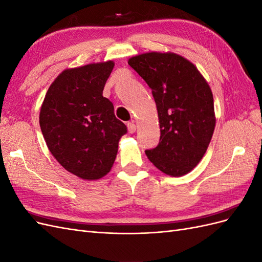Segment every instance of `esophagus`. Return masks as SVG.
<instances>
[{
  "label": "esophagus",
  "mask_w": 262,
  "mask_h": 262,
  "mask_svg": "<svg viewBox=\"0 0 262 262\" xmlns=\"http://www.w3.org/2000/svg\"><path fill=\"white\" fill-rule=\"evenodd\" d=\"M126 125H128V130H129L130 133H134L137 131V126H136V124H134L133 121L128 122V123H126Z\"/></svg>",
  "instance_id": "34e87169"
}]
</instances>
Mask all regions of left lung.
Instances as JSON below:
<instances>
[{"label":"left lung","instance_id":"left-lung-1","mask_svg":"<svg viewBox=\"0 0 262 262\" xmlns=\"http://www.w3.org/2000/svg\"><path fill=\"white\" fill-rule=\"evenodd\" d=\"M128 63L152 90L157 107L161 138L146 156L166 175H186L207 152L215 128L209 84L191 62L175 53H144Z\"/></svg>","mask_w":262,"mask_h":262}]
</instances>
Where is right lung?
Here are the masks:
<instances>
[{"label":"right lung","instance_id":"1","mask_svg":"<svg viewBox=\"0 0 262 262\" xmlns=\"http://www.w3.org/2000/svg\"><path fill=\"white\" fill-rule=\"evenodd\" d=\"M114 62L66 70L46 94L39 123L51 154L73 175L86 180L112 169L118 143L128 132L102 96Z\"/></svg>","mask_w":262,"mask_h":262}]
</instances>
